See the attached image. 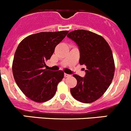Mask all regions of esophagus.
Segmentation results:
<instances>
[{
    "instance_id": "esophagus-1",
    "label": "esophagus",
    "mask_w": 131,
    "mask_h": 131,
    "mask_svg": "<svg viewBox=\"0 0 131 131\" xmlns=\"http://www.w3.org/2000/svg\"><path fill=\"white\" fill-rule=\"evenodd\" d=\"M69 76H71V75H70V74H68L64 73V77L67 78V77H69Z\"/></svg>"
}]
</instances>
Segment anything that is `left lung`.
Masks as SVG:
<instances>
[{
  "label": "left lung",
  "instance_id": "obj_1",
  "mask_svg": "<svg viewBox=\"0 0 131 131\" xmlns=\"http://www.w3.org/2000/svg\"><path fill=\"white\" fill-rule=\"evenodd\" d=\"M69 38L74 41L80 52V65H85V77L74 74L77 85L71 89V95L83 103L100 98L111 83L115 63L109 45L102 36L85 30L69 32Z\"/></svg>",
  "mask_w": 131,
  "mask_h": 131
}]
</instances>
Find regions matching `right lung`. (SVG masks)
Here are the masks:
<instances>
[{
	"label": "right lung",
	"mask_w": 131,
	"mask_h": 131,
	"mask_svg": "<svg viewBox=\"0 0 131 131\" xmlns=\"http://www.w3.org/2000/svg\"><path fill=\"white\" fill-rule=\"evenodd\" d=\"M68 32H39L27 36L18 46L13 62V73L18 87L31 100L44 103L56 93L64 72L46 70L44 67Z\"/></svg>",
	"instance_id": "right-lung-1"
}]
</instances>
